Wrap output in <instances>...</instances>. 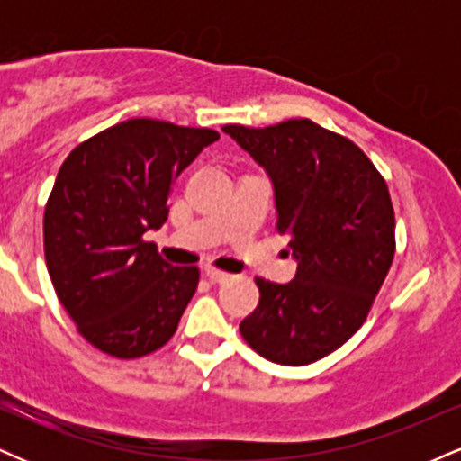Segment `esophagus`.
Listing matches in <instances>:
<instances>
[{"label": "esophagus", "mask_w": 461, "mask_h": 461, "mask_svg": "<svg viewBox=\"0 0 461 461\" xmlns=\"http://www.w3.org/2000/svg\"><path fill=\"white\" fill-rule=\"evenodd\" d=\"M205 277H208L212 284H223L231 277V275L225 273V271H219V268L208 267V268H205Z\"/></svg>", "instance_id": "esophagus-1"}]
</instances>
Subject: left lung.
Segmentation results:
<instances>
[{"label":"left lung","mask_w":461,"mask_h":461,"mask_svg":"<svg viewBox=\"0 0 461 461\" xmlns=\"http://www.w3.org/2000/svg\"><path fill=\"white\" fill-rule=\"evenodd\" d=\"M223 131L271 177L275 227L299 262L290 284L256 277L260 303L240 333L262 357L305 366L364 325L390 271L396 242L388 184L356 142L310 119Z\"/></svg>","instance_id":"8db88e82"}]
</instances>
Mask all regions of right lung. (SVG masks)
<instances>
[{
	"label": "right lung",
	"instance_id": "add662e5",
	"mask_svg": "<svg viewBox=\"0 0 461 461\" xmlns=\"http://www.w3.org/2000/svg\"><path fill=\"white\" fill-rule=\"evenodd\" d=\"M219 139L208 128L130 119L67 156L43 216L45 262L62 308L99 351L119 359L167 345L199 284L147 242L168 216L179 173Z\"/></svg>",
	"mask_w": 461,
	"mask_h": 461
}]
</instances>
